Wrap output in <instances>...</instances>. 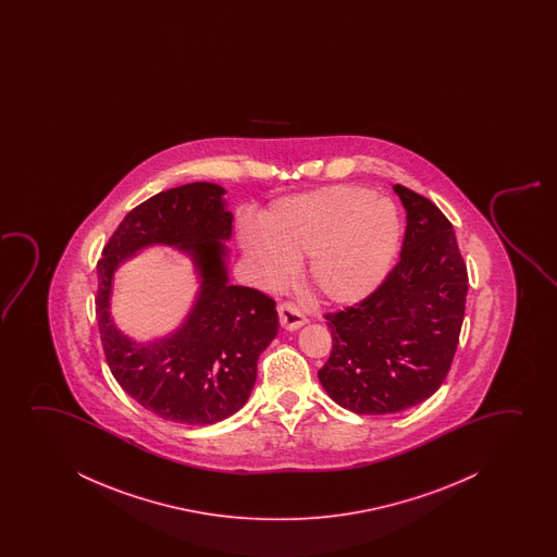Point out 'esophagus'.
Wrapping results in <instances>:
<instances>
[{"instance_id": "obj_1", "label": "esophagus", "mask_w": 557, "mask_h": 557, "mask_svg": "<svg viewBox=\"0 0 557 557\" xmlns=\"http://www.w3.org/2000/svg\"><path fill=\"white\" fill-rule=\"evenodd\" d=\"M277 313H280V323L283 329L287 331H297L306 323V318L302 313L298 312L297 308L293 305L277 306Z\"/></svg>"}]
</instances>
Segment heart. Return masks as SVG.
<instances>
[{"mask_svg": "<svg viewBox=\"0 0 557 557\" xmlns=\"http://www.w3.org/2000/svg\"><path fill=\"white\" fill-rule=\"evenodd\" d=\"M262 232L242 236L262 282L282 283L302 260L313 297L351 306L369 297L388 274L401 239V222L388 199L358 186H325L277 201L262 216Z\"/></svg>", "mask_w": 557, "mask_h": 557, "instance_id": "b5f03b06", "label": "heart"}]
</instances>
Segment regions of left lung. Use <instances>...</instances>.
Instances as JSON below:
<instances>
[{
	"mask_svg": "<svg viewBox=\"0 0 557 557\" xmlns=\"http://www.w3.org/2000/svg\"><path fill=\"white\" fill-rule=\"evenodd\" d=\"M394 191L407 211L399 262L373 295L325 315L333 351L318 376L358 414L405 411L435 394L465 320L468 272L453 224L417 191Z\"/></svg>",
	"mask_w": 557,
	"mask_h": 557,
	"instance_id": "obj_1",
	"label": "left lung"
}]
</instances>
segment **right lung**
Returning a JSON list of instances; mask_svg holds the SVG:
<instances>
[{"instance_id": "add662e5", "label": "right lung", "mask_w": 557, "mask_h": 557, "mask_svg": "<svg viewBox=\"0 0 557 557\" xmlns=\"http://www.w3.org/2000/svg\"><path fill=\"white\" fill-rule=\"evenodd\" d=\"M224 194L213 183L156 194L123 219L97 264L100 341L115 381L156 417L188 426L216 424L247 404L260 354L280 329L272 298L230 283L234 214ZM156 244L189 257L199 293L175 332L138 344L109 312L113 277L123 261Z\"/></svg>"}]
</instances>
